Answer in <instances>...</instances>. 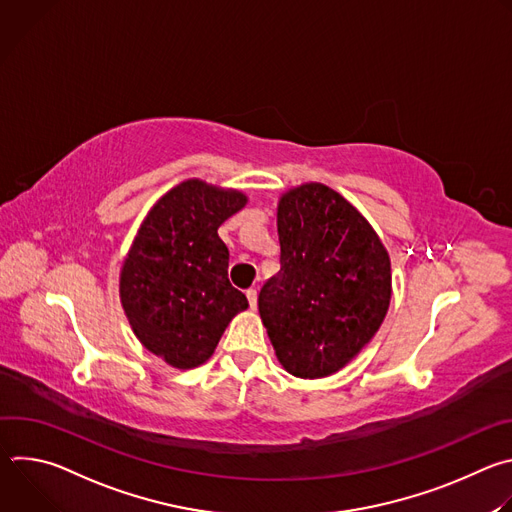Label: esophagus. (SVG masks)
Masks as SVG:
<instances>
[{"instance_id":"34e87169","label":"esophagus","mask_w":512,"mask_h":512,"mask_svg":"<svg viewBox=\"0 0 512 512\" xmlns=\"http://www.w3.org/2000/svg\"><path fill=\"white\" fill-rule=\"evenodd\" d=\"M247 300H249V306H251V308L257 306V289H255V287L247 289Z\"/></svg>"}]
</instances>
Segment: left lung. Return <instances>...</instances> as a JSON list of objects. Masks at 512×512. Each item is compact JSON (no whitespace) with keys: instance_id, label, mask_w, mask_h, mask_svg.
Wrapping results in <instances>:
<instances>
[{"instance_id":"8db88e82","label":"left lung","mask_w":512,"mask_h":512,"mask_svg":"<svg viewBox=\"0 0 512 512\" xmlns=\"http://www.w3.org/2000/svg\"><path fill=\"white\" fill-rule=\"evenodd\" d=\"M279 271L259 291V314L283 369L336 373L385 320L391 261L377 233L324 184L289 190L277 208Z\"/></svg>"}]
</instances>
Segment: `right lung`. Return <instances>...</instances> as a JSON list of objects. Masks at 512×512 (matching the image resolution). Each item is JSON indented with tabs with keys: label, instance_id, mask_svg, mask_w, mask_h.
<instances>
[{
	"label": "right lung",
	"instance_id": "right-lung-1",
	"mask_svg": "<svg viewBox=\"0 0 512 512\" xmlns=\"http://www.w3.org/2000/svg\"><path fill=\"white\" fill-rule=\"evenodd\" d=\"M241 192L188 180L158 200L121 271V304L139 342L176 369L210 358L249 302L229 281V249L218 237L245 206Z\"/></svg>",
	"mask_w": 512,
	"mask_h": 512
}]
</instances>
